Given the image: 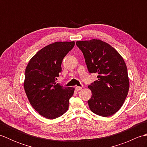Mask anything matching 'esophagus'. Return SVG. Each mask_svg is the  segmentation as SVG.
Masks as SVG:
<instances>
[{"label": "esophagus", "mask_w": 147, "mask_h": 147, "mask_svg": "<svg viewBox=\"0 0 147 147\" xmlns=\"http://www.w3.org/2000/svg\"><path fill=\"white\" fill-rule=\"evenodd\" d=\"M76 90H77V91H80L81 90H82V87L81 86H76Z\"/></svg>", "instance_id": "34e87169"}]
</instances>
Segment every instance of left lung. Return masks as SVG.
Segmentation results:
<instances>
[{
    "label": "left lung",
    "instance_id": "1",
    "mask_svg": "<svg viewBox=\"0 0 147 147\" xmlns=\"http://www.w3.org/2000/svg\"><path fill=\"white\" fill-rule=\"evenodd\" d=\"M90 73L98 80L88 86L92 97L88 100L93 113L108 117L117 112L127 95L129 78L125 62L114 48L100 40L76 42Z\"/></svg>",
    "mask_w": 147,
    "mask_h": 147
}]
</instances>
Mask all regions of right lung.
Wrapping results in <instances>:
<instances>
[{"instance_id":"add662e5","label":"right lung","mask_w":147,"mask_h":147,"mask_svg":"<svg viewBox=\"0 0 147 147\" xmlns=\"http://www.w3.org/2000/svg\"><path fill=\"white\" fill-rule=\"evenodd\" d=\"M74 42L51 43L39 51L26 67L24 88L36 111L47 119H54L67 111L74 88L55 83L62 71V60L74 47Z\"/></svg>"}]
</instances>
